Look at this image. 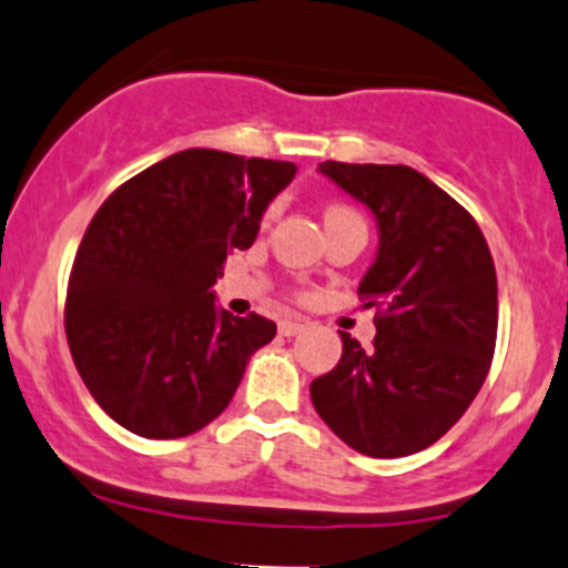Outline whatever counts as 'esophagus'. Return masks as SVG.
Returning <instances> with one entry per match:
<instances>
[{
    "mask_svg": "<svg viewBox=\"0 0 568 568\" xmlns=\"http://www.w3.org/2000/svg\"><path fill=\"white\" fill-rule=\"evenodd\" d=\"M304 321H300V318H285V321H280V334H283V337H296V334L300 332H304Z\"/></svg>",
    "mask_w": 568,
    "mask_h": 568,
    "instance_id": "obj_1",
    "label": "esophagus"
}]
</instances>
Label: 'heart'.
<instances>
[{"mask_svg":"<svg viewBox=\"0 0 568 568\" xmlns=\"http://www.w3.org/2000/svg\"><path fill=\"white\" fill-rule=\"evenodd\" d=\"M272 217H274V206L266 209V214H264V220H272ZM334 217H359V214L348 206H329L326 209V220H334Z\"/></svg>","mask_w":568,"mask_h":568,"instance_id":"heart-1","label":"heart"}]
</instances>
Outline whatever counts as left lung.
Returning <instances> with one entry per match:
<instances>
[{
  "mask_svg": "<svg viewBox=\"0 0 568 568\" xmlns=\"http://www.w3.org/2000/svg\"><path fill=\"white\" fill-rule=\"evenodd\" d=\"M321 171L378 220L359 283L373 348L339 332L343 356L310 384L332 433L367 457H405L457 425L485 384L498 337V277L465 206L408 165L326 160Z\"/></svg>",
  "mask_w": 568,
  "mask_h": 568,
  "instance_id": "obj_1",
  "label": "left lung"
}]
</instances>
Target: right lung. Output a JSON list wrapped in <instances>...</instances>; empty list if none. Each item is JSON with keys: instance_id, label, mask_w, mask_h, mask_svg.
<instances>
[{"instance_id": "obj_1", "label": "right lung", "mask_w": 568, "mask_h": 568, "mask_svg": "<svg viewBox=\"0 0 568 568\" xmlns=\"http://www.w3.org/2000/svg\"><path fill=\"white\" fill-rule=\"evenodd\" d=\"M294 163L184 149L128 179L75 253L64 334L89 394L141 438H184L229 408L274 321L214 307L231 250H247Z\"/></svg>"}]
</instances>
